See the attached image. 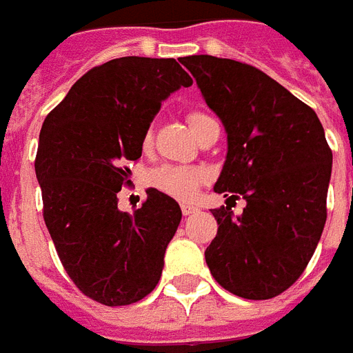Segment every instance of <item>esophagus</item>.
<instances>
[{"label":"esophagus","mask_w":353,"mask_h":353,"mask_svg":"<svg viewBox=\"0 0 353 353\" xmlns=\"http://www.w3.org/2000/svg\"><path fill=\"white\" fill-rule=\"evenodd\" d=\"M180 208H182V213H184L185 216L191 215V213H196V211H199V208H194V205H191V204H182V205H180Z\"/></svg>","instance_id":"esophagus-1"}]
</instances>
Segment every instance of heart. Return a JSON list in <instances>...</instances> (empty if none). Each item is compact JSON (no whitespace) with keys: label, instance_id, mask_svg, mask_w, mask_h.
<instances>
[{"label":"heart","instance_id":"obj_1","mask_svg":"<svg viewBox=\"0 0 353 353\" xmlns=\"http://www.w3.org/2000/svg\"><path fill=\"white\" fill-rule=\"evenodd\" d=\"M208 114L202 111L188 112V123L191 131H196L200 123L208 120ZM143 148L151 143V129L143 134ZM208 174L204 169L191 168V165H160L149 173V184L160 193L168 194L176 200H191L196 194L199 188L205 182Z\"/></svg>","mask_w":353,"mask_h":353}]
</instances>
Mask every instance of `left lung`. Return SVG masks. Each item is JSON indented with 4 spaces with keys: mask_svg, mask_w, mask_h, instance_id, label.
<instances>
[{
    "mask_svg": "<svg viewBox=\"0 0 353 353\" xmlns=\"http://www.w3.org/2000/svg\"><path fill=\"white\" fill-rule=\"evenodd\" d=\"M228 132L215 193L244 199L241 216L211 210L219 231L205 250L211 275L239 297L281 295L308 266L326 222L332 149L315 111L242 61L182 58Z\"/></svg>",
    "mask_w": 353,
    "mask_h": 353,
    "instance_id": "obj_1",
    "label": "left lung"
}]
</instances>
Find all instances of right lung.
I'll list each match as a JSON object with an SVG mask.
<instances>
[{
  "label": "right lung",
  "instance_id": "1",
  "mask_svg": "<svg viewBox=\"0 0 353 353\" xmlns=\"http://www.w3.org/2000/svg\"><path fill=\"white\" fill-rule=\"evenodd\" d=\"M191 83L173 58H117L87 70L41 125L34 168L45 225L70 281L97 303H138L159 284L180 205L148 190L125 213L117 194L162 100Z\"/></svg>",
  "mask_w": 353,
  "mask_h": 353
}]
</instances>
